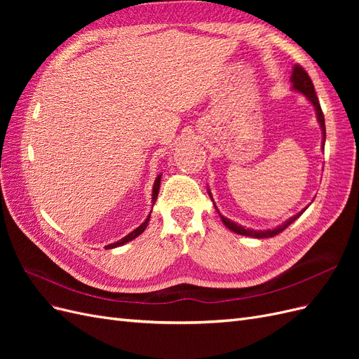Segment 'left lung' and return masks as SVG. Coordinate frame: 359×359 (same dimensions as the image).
<instances>
[{
  "instance_id": "8db88e82",
  "label": "left lung",
  "mask_w": 359,
  "mask_h": 359,
  "mask_svg": "<svg viewBox=\"0 0 359 359\" xmlns=\"http://www.w3.org/2000/svg\"><path fill=\"white\" fill-rule=\"evenodd\" d=\"M290 81H292V88L306 95L307 99H309V102L314 106V111H316V116H318L319 126H320V128H322V149H323V148H325V137H327V130H325V118H323V112H322V109H320L318 95H316V91H314V86H313V82H311V79H310V76H309V73H307L306 70H304L301 66H295V67H293V70H292ZM208 194H210V198L212 199L210 189H208ZM214 206H215V203H214ZM215 210H217V206H215ZM306 210H307V206H306V208H304L301 212H298V214H295L293 217H290V219H289L287 222H285L283 224H280V226L274 227V229H266V231L245 229L244 226L238 224V223H235V222H232V220H229V219H226V217H223V215L219 212V210H217V212L220 214V219H222L223 224L227 227V229H231L232 232H235V233H238V235H245V236H253V238H269V236H276V235H278L280 232H283V231L286 229V227H287L290 223L295 222V220L298 219V217H299L304 211H306Z\"/></svg>"
}]
</instances>
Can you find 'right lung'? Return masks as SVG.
<instances>
[{
    "label": "right lung",
    "instance_id": "obj_1",
    "mask_svg": "<svg viewBox=\"0 0 359 359\" xmlns=\"http://www.w3.org/2000/svg\"><path fill=\"white\" fill-rule=\"evenodd\" d=\"M160 180H161V173L160 175L156 178V181H154V187H153V203L156 202V199H157V196H158V190H160ZM149 217H151V214H148V217H147V220L140 224L139 227H136V229L133 231V232H130L127 236H124L123 240H119V241H116V243H112V244H109V245H106L104 248H107V250H111V248H115V247H119V245H123V244H126V243H128V241H132V240H135L136 236H139L140 233H142L145 229H147V226H148V222H149Z\"/></svg>",
    "mask_w": 359,
    "mask_h": 359
}]
</instances>
